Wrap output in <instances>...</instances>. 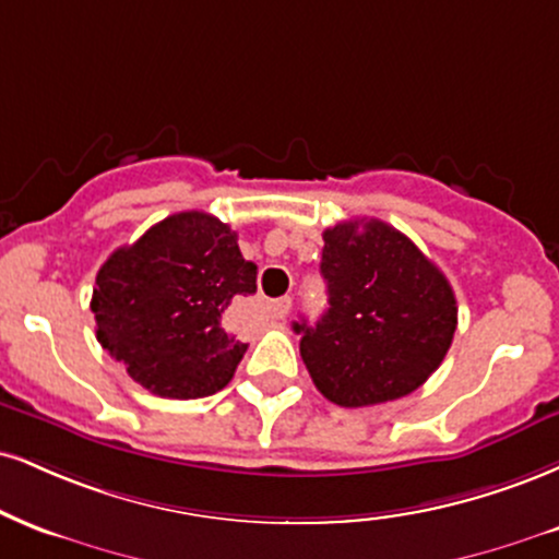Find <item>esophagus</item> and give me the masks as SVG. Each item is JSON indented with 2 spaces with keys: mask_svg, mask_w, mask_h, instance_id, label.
I'll return each mask as SVG.
<instances>
[{
  "mask_svg": "<svg viewBox=\"0 0 559 559\" xmlns=\"http://www.w3.org/2000/svg\"><path fill=\"white\" fill-rule=\"evenodd\" d=\"M288 309H292V299L281 297V299H275L273 305H271V314H273L275 320H284L286 314H288Z\"/></svg>",
  "mask_w": 559,
  "mask_h": 559,
  "instance_id": "obj_1",
  "label": "esophagus"
}]
</instances>
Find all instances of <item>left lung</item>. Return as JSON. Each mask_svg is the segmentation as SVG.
<instances>
[{
  "label": "left lung",
  "instance_id": "8db88e82",
  "mask_svg": "<svg viewBox=\"0 0 559 559\" xmlns=\"http://www.w3.org/2000/svg\"><path fill=\"white\" fill-rule=\"evenodd\" d=\"M328 307L294 322L314 388L346 408L378 406L425 385L459 325L453 286L399 228L344 221L322 234Z\"/></svg>",
  "mask_w": 559,
  "mask_h": 559
}]
</instances>
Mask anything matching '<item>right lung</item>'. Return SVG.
I'll return each instance as SVG.
<instances>
[{
  "label": "right lung",
  "mask_w": 559,
  "mask_h": 559,
  "mask_svg": "<svg viewBox=\"0 0 559 559\" xmlns=\"http://www.w3.org/2000/svg\"><path fill=\"white\" fill-rule=\"evenodd\" d=\"M258 292V265L237 231L203 211L174 213L100 265L96 338L160 399H205L228 385L247 352L226 312Z\"/></svg>",
  "instance_id": "obj_1"
}]
</instances>
